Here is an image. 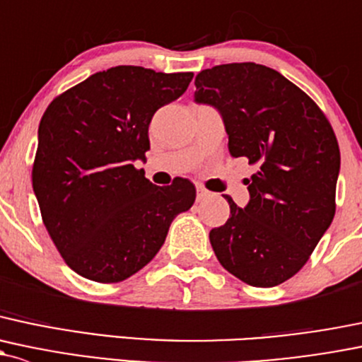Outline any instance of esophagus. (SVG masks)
I'll use <instances>...</instances> for the list:
<instances>
[{"instance_id": "esophagus-1", "label": "esophagus", "mask_w": 362, "mask_h": 362, "mask_svg": "<svg viewBox=\"0 0 362 362\" xmlns=\"http://www.w3.org/2000/svg\"><path fill=\"white\" fill-rule=\"evenodd\" d=\"M196 192H197V201H204V199H208V197L211 196L210 191H206V189H204L203 185H197Z\"/></svg>"}]
</instances>
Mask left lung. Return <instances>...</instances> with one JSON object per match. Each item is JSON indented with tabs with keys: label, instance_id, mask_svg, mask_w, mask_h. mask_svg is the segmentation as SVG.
<instances>
[{
	"label": "left lung",
	"instance_id": "1",
	"mask_svg": "<svg viewBox=\"0 0 362 362\" xmlns=\"http://www.w3.org/2000/svg\"><path fill=\"white\" fill-rule=\"evenodd\" d=\"M197 104L222 114L229 152L257 166L245 210L210 232L226 271L271 288L309 260L334 216L340 149L328 117L283 74L255 62L222 64L196 76Z\"/></svg>",
	"mask_w": 362,
	"mask_h": 362
}]
</instances>
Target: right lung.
Wrapping results in <instances>:
<instances>
[{"instance_id":"1","label":"right lung","mask_w":362,"mask_h":362,"mask_svg":"<svg viewBox=\"0 0 362 362\" xmlns=\"http://www.w3.org/2000/svg\"><path fill=\"white\" fill-rule=\"evenodd\" d=\"M192 72L117 66L53 98L41 117L33 189L64 262L86 279L119 283L165 243L196 187L177 178L158 187L133 163L146 161L154 112L177 100Z\"/></svg>"}]
</instances>
